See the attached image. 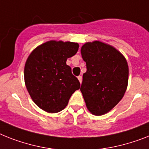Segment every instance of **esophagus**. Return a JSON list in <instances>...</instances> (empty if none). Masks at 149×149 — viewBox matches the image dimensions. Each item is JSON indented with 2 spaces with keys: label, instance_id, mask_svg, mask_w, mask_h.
<instances>
[{
  "label": "esophagus",
  "instance_id": "1",
  "mask_svg": "<svg viewBox=\"0 0 149 149\" xmlns=\"http://www.w3.org/2000/svg\"><path fill=\"white\" fill-rule=\"evenodd\" d=\"M77 78H78V80H79L80 83H81L82 82V76L81 75H79L78 77H77Z\"/></svg>",
  "mask_w": 149,
  "mask_h": 149
}]
</instances>
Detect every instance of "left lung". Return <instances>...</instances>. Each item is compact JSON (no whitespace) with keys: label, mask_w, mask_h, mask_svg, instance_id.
<instances>
[{"label":"left lung","mask_w":149,"mask_h":149,"mask_svg":"<svg viewBox=\"0 0 149 149\" xmlns=\"http://www.w3.org/2000/svg\"><path fill=\"white\" fill-rule=\"evenodd\" d=\"M81 52L87 66L81 91L88 110L101 116L124 96L129 78L127 61L115 48L100 41L87 42Z\"/></svg>","instance_id":"8db88e82"}]
</instances>
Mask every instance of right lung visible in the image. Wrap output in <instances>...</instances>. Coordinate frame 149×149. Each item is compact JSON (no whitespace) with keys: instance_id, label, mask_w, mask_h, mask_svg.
I'll use <instances>...</instances> for the list:
<instances>
[{"instance_id":"right-lung-1","label":"right lung","mask_w":149,"mask_h":149,"mask_svg":"<svg viewBox=\"0 0 149 149\" xmlns=\"http://www.w3.org/2000/svg\"><path fill=\"white\" fill-rule=\"evenodd\" d=\"M77 42H46L29 55L24 68V80L34 103L48 113L65 108L71 96L80 88V82L66 65L68 58L77 53Z\"/></svg>"}]
</instances>
